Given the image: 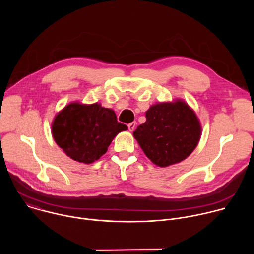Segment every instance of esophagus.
<instances>
[{
  "instance_id": "obj_1",
  "label": "esophagus",
  "mask_w": 254,
  "mask_h": 254,
  "mask_svg": "<svg viewBox=\"0 0 254 254\" xmlns=\"http://www.w3.org/2000/svg\"><path fill=\"white\" fill-rule=\"evenodd\" d=\"M135 126H136L135 122L129 123V124L127 125V127H128V130H129V131H132V130H134V128H135Z\"/></svg>"
}]
</instances>
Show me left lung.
I'll return each mask as SVG.
<instances>
[{"label": "left lung", "instance_id": "obj_1", "mask_svg": "<svg viewBox=\"0 0 254 254\" xmlns=\"http://www.w3.org/2000/svg\"><path fill=\"white\" fill-rule=\"evenodd\" d=\"M146 118V123L137 127L133 136L155 165L168 167L182 162L197 147L201 125L183 100L152 105Z\"/></svg>", "mask_w": 254, "mask_h": 254}]
</instances>
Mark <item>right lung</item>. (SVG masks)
I'll return each mask as SVG.
<instances>
[{
    "mask_svg": "<svg viewBox=\"0 0 254 254\" xmlns=\"http://www.w3.org/2000/svg\"><path fill=\"white\" fill-rule=\"evenodd\" d=\"M52 135L64 153L79 163L91 164L104 155L116 135L127 129L113 110L99 103L72 102L52 123Z\"/></svg>",
    "mask_w": 254,
    "mask_h": 254,
    "instance_id": "right-lung-1",
    "label": "right lung"
}]
</instances>
